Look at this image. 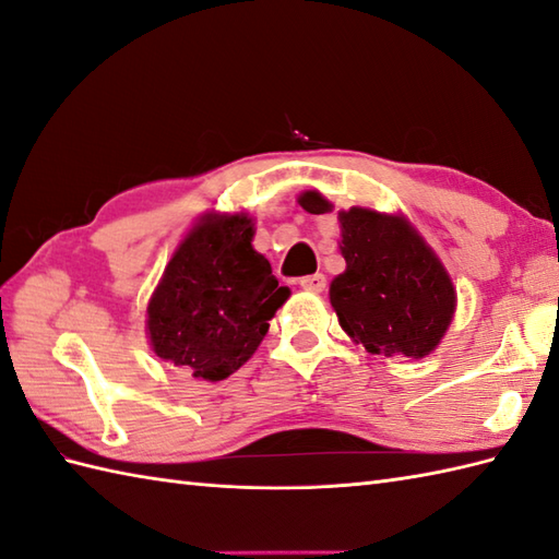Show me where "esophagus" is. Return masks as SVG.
I'll list each match as a JSON object with an SVG mask.
<instances>
[{
	"label": "esophagus",
	"instance_id": "esophagus-1",
	"mask_svg": "<svg viewBox=\"0 0 559 559\" xmlns=\"http://www.w3.org/2000/svg\"><path fill=\"white\" fill-rule=\"evenodd\" d=\"M300 285H302L305 290L321 293L323 288H326V276H323V274H309V276L300 278Z\"/></svg>",
	"mask_w": 559,
	"mask_h": 559
}]
</instances>
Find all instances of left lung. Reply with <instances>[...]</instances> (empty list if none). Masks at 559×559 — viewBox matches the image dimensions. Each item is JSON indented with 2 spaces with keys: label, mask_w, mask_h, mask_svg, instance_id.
I'll use <instances>...</instances> for the list:
<instances>
[{
  "label": "left lung",
  "mask_w": 559,
  "mask_h": 559,
  "mask_svg": "<svg viewBox=\"0 0 559 559\" xmlns=\"http://www.w3.org/2000/svg\"><path fill=\"white\" fill-rule=\"evenodd\" d=\"M300 204L309 214L331 212L314 190ZM338 216L347 269L331 283V305L341 326L371 355L426 357L455 311L443 264L405 218L361 206Z\"/></svg>",
  "instance_id": "obj_1"
}]
</instances>
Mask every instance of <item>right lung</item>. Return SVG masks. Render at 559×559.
Returning a JSON list of instances; mask_svg holds the SVG:
<instances>
[{
  "instance_id": "add662e5",
  "label": "right lung",
  "mask_w": 559,
  "mask_h": 559,
  "mask_svg": "<svg viewBox=\"0 0 559 559\" xmlns=\"http://www.w3.org/2000/svg\"><path fill=\"white\" fill-rule=\"evenodd\" d=\"M248 216H206L168 262L147 307L157 357L194 379L221 381L262 343L269 321L290 290L271 276L252 248Z\"/></svg>"
}]
</instances>
